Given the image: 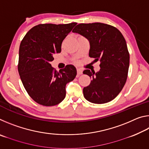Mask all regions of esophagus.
Instances as JSON below:
<instances>
[{"instance_id": "obj_1", "label": "esophagus", "mask_w": 149, "mask_h": 149, "mask_svg": "<svg viewBox=\"0 0 149 149\" xmlns=\"http://www.w3.org/2000/svg\"><path fill=\"white\" fill-rule=\"evenodd\" d=\"M77 75H81L83 74V70L80 68H77Z\"/></svg>"}]
</instances>
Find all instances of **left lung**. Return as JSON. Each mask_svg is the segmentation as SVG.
<instances>
[{"instance_id":"1","label":"left lung","mask_w":149,"mask_h":149,"mask_svg":"<svg viewBox=\"0 0 149 149\" xmlns=\"http://www.w3.org/2000/svg\"><path fill=\"white\" fill-rule=\"evenodd\" d=\"M72 32L89 40V56L100 62L99 72L84 71L92 79L83 90L85 99L95 104L114 99L124 86L129 70L130 54L124 37L116 27L99 22L78 24Z\"/></svg>"}]
</instances>
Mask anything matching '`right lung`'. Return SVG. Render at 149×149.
Here are the masks:
<instances>
[{
	"label": "right lung",
	"mask_w": 149,
	"mask_h": 149,
	"mask_svg": "<svg viewBox=\"0 0 149 149\" xmlns=\"http://www.w3.org/2000/svg\"><path fill=\"white\" fill-rule=\"evenodd\" d=\"M77 23L39 24L29 30L20 43L18 72L29 95L39 104L51 107L65 97V85L75 79L74 65L56 71L50 64L61 52L62 42Z\"/></svg>",
	"instance_id": "right-lung-1"
}]
</instances>
